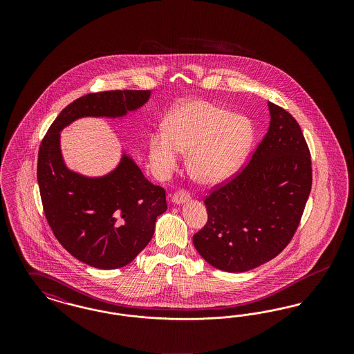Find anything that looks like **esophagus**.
<instances>
[{
  "label": "esophagus",
  "instance_id": "obj_1",
  "mask_svg": "<svg viewBox=\"0 0 354 354\" xmlns=\"http://www.w3.org/2000/svg\"><path fill=\"white\" fill-rule=\"evenodd\" d=\"M188 201H189V195H188L185 191L175 192V194L172 195V198H171V202L174 203V204H178V205L188 202Z\"/></svg>",
  "mask_w": 354,
  "mask_h": 354
}]
</instances>
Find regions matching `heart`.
<instances>
[{
	"instance_id": "heart-1",
	"label": "heart",
	"mask_w": 354,
	"mask_h": 354,
	"mask_svg": "<svg viewBox=\"0 0 354 354\" xmlns=\"http://www.w3.org/2000/svg\"><path fill=\"white\" fill-rule=\"evenodd\" d=\"M252 122L205 101L178 107L169 117V130L160 127L150 136L149 156L155 174L171 175L188 153V171L203 185L230 179L252 146Z\"/></svg>"
}]
</instances>
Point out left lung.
Masks as SVG:
<instances>
[{
  "label": "left lung",
  "mask_w": 354,
  "mask_h": 354,
  "mask_svg": "<svg viewBox=\"0 0 354 354\" xmlns=\"http://www.w3.org/2000/svg\"><path fill=\"white\" fill-rule=\"evenodd\" d=\"M268 131L245 169L204 204L208 221L194 235L203 259L247 272L276 257L295 235L312 187L310 153L296 119L268 102Z\"/></svg>",
  "instance_id": "obj_1"
}]
</instances>
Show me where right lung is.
Returning <instances> with one entry per match:
<instances>
[{
    "instance_id": "right-lung-1",
    "label": "right lung",
    "mask_w": 354,
    "mask_h": 354,
    "mask_svg": "<svg viewBox=\"0 0 354 354\" xmlns=\"http://www.w3.org/2000/svg\"><path fill=\"white\" fill-rule=\"evenodd\" d=\"M150 90L93 93L66 106L45 135L37 180L48 223L71 256L98 270L131 263L150 243L156 218L166 212V191L152 185L129 152L102 176L68 169L61 131L81 118H123L150 100Z\"/></svg>"
}]
</instances>
